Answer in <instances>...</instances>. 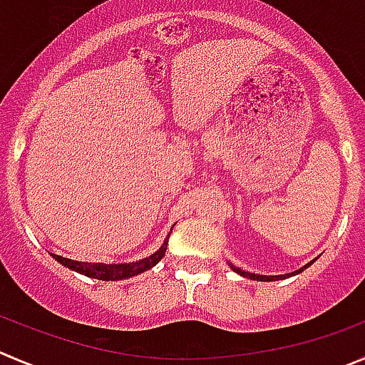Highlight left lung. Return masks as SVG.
Masks as SVG:
<instances>
[{
	"mask_svg": "<svg viewBox=\"0 0 365 365\" xmlns=\"http://www.w3.org/2000/svg\"><path fill=\"white\" fill-rule=\"evenodd\" d=\"M312 263H314V262L307 263V265H304V267H301V269H297V270H294V272H289V274H279V276H263V274H252V272H245V270L238 269V267H235V265H232V263H229V262H227V265L231 267V269L235 270V272H237V274H240V276L247 277V279H252V281H279V279H287V277H292V276H296V274L303 272V270H304V269H308V267H310Z\"/></svg>",
	"mask_w": 365,
	"mask_h": 365,
	"instance_id": "8db88e82",
	"label": "left lung"
}]
</instances>
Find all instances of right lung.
Returning <instances> with one entry per match:
<instances>
[{"instance_id": "add662e5", "label": "right lung", "mask_w": 365, "mask_h": 365, "mask_svg": "<svg viewBox=\"0 0 365 365\" xmlns=\"http://www.w3.org/2000/svg\"><path fill=\"white\" fill-rule=\"evenodd\" d=\"M170 232H168V237H166V240L163 242L161 247H159L154 255L147 256V258L143 259H138V262H130V263H88V262H75V259L62 258V256H57V255H51V256H53L61 265L68 267L69 270L84 274V276L93 277V279L121 281V279H128V277H133V276H138V274L145 272V270H150L152 267L158 265L166 252Z\"/></svg>"}]
</instances>
